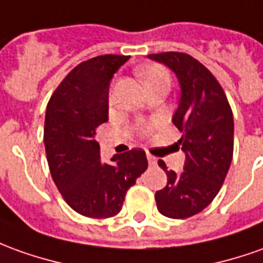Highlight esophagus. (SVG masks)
<instances>
[{"mask_svg": "<svg viewBox=\"0 0 263 263\" xmlns=\"http://www.w3.org/2000/svg\"><path fill=\"white\" fill-rule=\"evenodd\" d=\"M147 162H149L150 166H155L156 163H157V159H156V157L153 155H150V153H147Z\"/></svg>", "mask_w": 263, "mask_h": 263, "instance_id": "34e87169", "label": "esophagus"}]
</instances>
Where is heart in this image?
<instances>
[{"mask_svg":"<svg viewBox=\"0 0 263 263\" xmlns=\"http://www.w3.org/2000/svg\"><path fill=\"white\" fill-rule=\"evenodd\" d=\"M139 76L143 80V83L146 84V87H150L156 84V83H160V81H169V76L167 73L163 70L162 67L156 66V64H149V66L142 67L139 70ZM143 133H147L149 128L144 127L142 128Z\"/></svg>","mask_w":263,"mask_h":263,"instance_id":"obj_1","label":"heart"}]
</instances>
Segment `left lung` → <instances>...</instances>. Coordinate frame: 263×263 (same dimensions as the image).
Listing matches in <instances>:
<instances>
[{
    "mask_svg": "<svg viewBox=\"0 0 263 263\" xmlns=\"http://www.w3.org/2000/svg\"><path fill=\"white\" fill-rule=\"evenodd\" d=\"M167 66L180 84V99L173 124L182 137L186 155L183 172L167 170V184L156 192L159 212L172 219H186L202 212L216 197L225 182L233 156V114L215 76L184 52L149 54Z\"/></svg>",
    "mask_w": 263,
    "mask_h": 263,
    "instance_id": "left-lung-1",
    "label": "left lung"
}]
</instances>
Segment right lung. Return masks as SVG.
I'll list each match as a JSON object with an SVG mask.
<instances>
[{"label":"right lung","instance_id":"add662e5","mask_svg":"<svg viewBox=\"0 0 263 263\" xmlns=\"http://www.w3.org/2000/svg\"><path fill=\"white\" fill-rule=\"evenodd\" d=\"M128 55L106 54L74 67L47 104L44 144L52 180L68 206L83 216L111 218L121 211L127 190L147 169L144 150L100 159L94 140L108 120V86Z\"/></svg>","mask_w":263,"mask_h":263}]
</instances>
